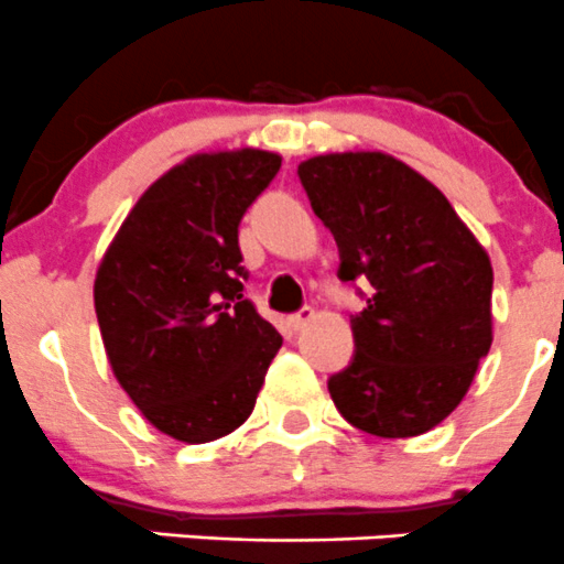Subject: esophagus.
<instances>
[{"mask_svg": "<svg viewBox=\"0 0 564 564\" xmlns=\"http://www.w3.org/2000/svg\"><path fill=\"white\" fill-rule=\"evenodd\" d=\"M311 318H314V308H300L297 314H292V316H289V324H292L294 329H303L305 324L311 322Z\"/></svg>", "mask_w": 564, "mask_h": 564, "instance_id": "1", "label": "esophagus"}]
</instances>
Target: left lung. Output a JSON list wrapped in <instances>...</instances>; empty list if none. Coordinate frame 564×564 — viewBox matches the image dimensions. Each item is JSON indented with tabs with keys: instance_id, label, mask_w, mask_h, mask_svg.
Segmentation results:
<instances>
[{
	"instance_id": "1",
	"label": "left lung",
	"mask_w": 564,
	"mask_h": 564,
	"mask_svg": "<svg viewBox=\"0 0 564 564\" xmlns=\"http://www.w3.org/2000/svg\"><path fill=\"white\" fill-rule=\"evenodd\" d=\"M297 174L338 242L340 281L371 283L351 316L355 355L329 377V395L366 434H425L491 349V259L445 193L392 155L333 152Z\"/></svg>"
}]
</instances>
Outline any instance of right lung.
<instances>
[{
  "label": "right lung",
  "instance_id": "obj_1",
  "mask_svg": "<svg viewBox=\"0 0 564 564\" xmlns=\"http://www.w3.org/2000/svg\"><path fill=\"white\" fill-rule=\"evenodd\" d=\"M281 155L202 152L152 182L108 246L95 314L111 371L163 434L220 440L253 412L283 338L242 294L240 220Z\"/></svg>",
  "mask_w": 564,
  "mask_h": 564
}]
</instances>
